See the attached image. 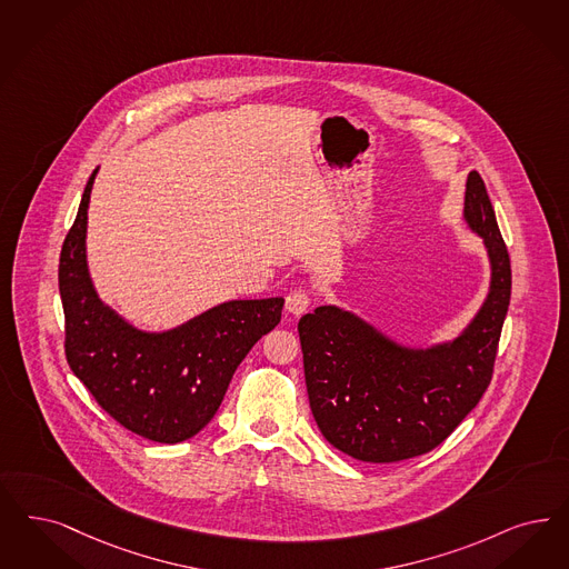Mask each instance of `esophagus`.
Masks as SVG:
<instances>
[{
	"label": "esophagus",
	"mask_w": 569,
	"mask_h": 569,
	"mask_svg": "<svg viewBox=\"0 0 569 569\" xmlns=\"http://www.w3.org/2000/svg\"><path fill=\"white\" fill-rule=\"evenodd\" d=\"M309 305H311V298H309L307 292H302V290H295V292H290L288 298H286V311H288V313H307Z\"/></svg>",
	"instance_id": "1"
}]
</instances>
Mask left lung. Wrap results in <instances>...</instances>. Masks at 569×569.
I'll use <instances>...</instances> for the list:
<instances>
[{
    "instance_id": "1",
    "label": "left lung",
    "mask_w": 569,
    "mask_h": 569,
    "mask_svg": "<svg viewBox=\"0 0 569 569\" xmlns=\"http://www.w3.org/2000/svg\"><path fill=\"white\" fill-rule=\"evenodd\" d=\"M465 220L488 248L490 295L451 342L408 349L338 307H317L298 321L311 412L336 450L363 462L422 456L450 437L488 389L509 311L510 258L475 170Z\"/></svg>"
}]
</instances>
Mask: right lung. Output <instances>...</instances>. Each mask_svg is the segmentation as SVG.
I'll list each match as a JSON object with an SVG mask.
<instances>
[{"label": "right lung", "instance_id": "add662e5", "mask_svg": "<svg viewBox=\"0 0 569 569\" xmlns=\"http://www.w3.org/2000/svg\"><path fill=\"white\" fill-rule=\"evenodd\" d=\"M88 180L64 237L59 290L64 355L100 408L128 431L178 443L220 408L237 366L281 321L283 298L231 300L168 332H142L100 302L86 262Z\"/></svg>", "mask_w": 569, "mask_h": 569}]
</instances>
